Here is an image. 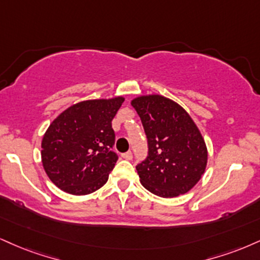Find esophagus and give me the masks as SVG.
<instances>
[{
	"label": "esophagus",
	"instance_id": "34e87169",
	"mask_svg": "<svg viewBox=\"0 0 260 260\" xmlns=\"http://www.w3.org/2000/svg\"><path fill=\"white\" fill-rule=\"evenodd\" d=\"M122 157H123L124 160H132L133 154L131 151H127V152H124V154H122Z\"/></svg>",
	"mask_w": 260,
	"mask_h": 260
}]
</instances>
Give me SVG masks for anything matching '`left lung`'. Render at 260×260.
Here are the masks:
<instances>
[{"label":"left lung","mask_w":260,"mask_h":260,"mask_svg":"<svg viewBox=\"0 0 260 260\" xmlns=\"http://www.w3.org/2000/svg\"><path fill=\"white\" fill-rule=\"evenodd\" d=\"M142 120L148 156L137 166L140 183L161 198L191 190L207 166V146L190 115L173 100L158 94L132 100Z\"/></svg>","instance_id":"1"}]
</instances>
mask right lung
<instances>
[{
    "instance_id": "right-lung-1",
    "label": "right lung",
    "mask_w": 260,
    "mask_h": 260,
    "mask_svg": "<svg viewBox=\"0 0 260 260\" xmlns=\"http://www.w3.org/2000/svg\"><path fill=\"white\" fill-rule=\"evenodd\" d=\"M123 96L84 100L49 124L41 144L47 176L62 191L88 195L102 187L117 161L111 121Z\"/></svg>"
}]
</instances>
